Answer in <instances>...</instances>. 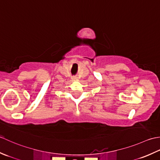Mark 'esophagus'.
<instances>
[{"label": "esophagus", "mask_w": 160, "mask_h": 160, "mask_svg": "<svg viewBox=\"0 0 160 160\" xmlns=\"http://www.w3.org/2000/svg\"><path fill=\"white\" fill-rule=\"evenodd\" d=\"M73 79H75V77H74V78H73Z\"/></svg>", "instance_id": "esophagus-1"}]
</instances>
